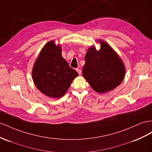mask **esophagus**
I'll return each mask as SVG.
<instances>
[{"mask_svg": "<svg viewBox=\"0 0 152 152\" xmlns=\"http://www.w3.org/2000/svg\"><path fill=\"white\" fill-rule=\"evenodd\" d=\"M76 71H77V72H78L79 75H81V69L77 68V69H76Z\"/></svg>", "mask_w": 152, "mask_h": 152, "instance_id": "34e87169", "label": "esophagus"}]
</instances>
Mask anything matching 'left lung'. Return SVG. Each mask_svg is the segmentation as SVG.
Listing matches in <instances>:
<instances>
[{"label":"left lung","mask_w":152,"mask_h":152,"mask_svg":"<svg viewBox=\"0 0 152 152\" xmlns=\"http://www.w3.org/2000/svg\"><path fill=\"white\" fill-rule=\"evenodd\" d=\"M101 49L88 48L82 69L84 78L97 92L102 94L113 90L123 81L125 67L115 50L103 40H98Z\"/></svg>","instance_id":"1"}]
</instances>
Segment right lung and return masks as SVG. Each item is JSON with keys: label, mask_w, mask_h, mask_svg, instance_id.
<instances>
[{"label": "right lung", "mask_w": 152, "mask_h": 152, "mask_svg": "<svg viewBox=\"0 0 152 152\" xmlns=\"http://www.w3.org/2000/svg\"><path fill=\"white\" fill-rule=\"evenodd\" d=\"M78 73L69 67L61 56V48L54 41L44 46L33 65L34 83L42 93L50 98H59L69 89Z\"/></svg>", "instance_id": "add662e5"}]
</instances>
